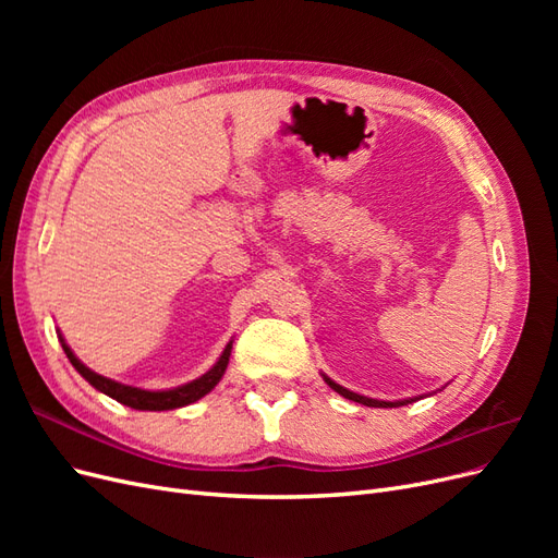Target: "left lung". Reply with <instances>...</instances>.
Returning <instances> with one entry per match:
<instances>
[{
	"mask_svg": "<svg viewBox=\"0 0 558 558\" xmlns=\"http://www.w3.org/2000/svg\"><path fill=\"white\" fill-rule=\"evenodd\" d=\"M324 379H326V384L332 388V391H337L340 396H344L347 400H353V402H361V404H365V408H402V404H410V402H414V400H418V398H404V400H396V402H388V400H375V398H367V396H359V393H353V391H349V388H344V386H340V384H335L330 377H326L324 375Z\"/></svg>",
	"mask_w": 558,
	"mask_h": 558,
	"instance_id": "obj_1",
	"label": "left lung"
}]
</instances>
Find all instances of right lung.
Segmentation results:
<instances>
[{"instance_id":"right-lung-1","label":"right lung","mask_w":558,"mask_h":558,"mask_svg":"<svg viewBox=\"0 0 558 558\" xmlns=\"http://www.w3.org/2000/svg\"><path fill=\"white\" fill-rule=\"evenodd\" d=\"M60 344L66 353V359L76 367V373L86 379L90 386H95L97 391H102L105 396L118 400L121 404H128L132 410H142V412H165V410H177V408H185V404H191L199 398H205L211 388L221 381V377L226 375V367L230 361V351H232V340L228 342V347L223 349L221 359H218L205 375L189 381V384H181L177 388H167V391H146V388H137V386H128L121 381H113L109 377H102L93 373L88 365H83L76 353L70 349V344L64 342V337L60 335Z\"/></svg>"}]
</instances>
